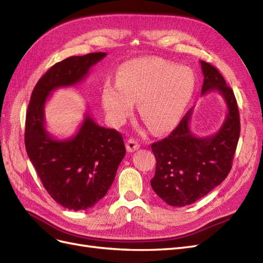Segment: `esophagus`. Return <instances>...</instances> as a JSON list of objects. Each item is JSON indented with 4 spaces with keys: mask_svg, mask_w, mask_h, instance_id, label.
<instances>
[{
    "mask_svg": "<svg viewBox=\"0 0 263 263\" xmlns=\"http://www.w3.org/2000/svg\"><path fill=\"white\" fill-rule=\"evenodd\" d=\"M139 147H140L139 142L134 138H129L126 142V149H127V151H128V153H134L135 150L139 149Z\"/></svg>",
    "mask_w": 263,
    "mask_h": 263,
    "instance_id": "34e87169",
    "label": "esophagus"
}]
</instances>
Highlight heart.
Returning <instances> with one entry per match:
<instances>
[{
    "label": "heart",
    "mask_w": 263,
    "mask_h": 263,
    "mask_svg": "<svg viewBox=\"0 0 263 263\" xmlns=\"http://www.w3.org/2000/svg\"><path fill=\"white\" fill-rule=\"evenodd\" d=\"M192 69L160 58L126 62L118 80L107 79L102 101L113 124L124 123L139 100V114L155 133L176 126L184 115L195 92Z\"/></svg>",
    "instance_id": "b5f03b06"
}]
</instances>
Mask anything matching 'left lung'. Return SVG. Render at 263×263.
<instances>
[{"label": "left lung", "mask_w": 263, "mask_h": 263, "mask_svg": "<svg viewBox=\"0 0 263 263\" xmlns=\"http://www.w3.org/2000/svg\"><path fill=\"white\" fill-rule=\"evenodd\" d=\"M201 66L204 76L202 95L219 92L228 110L216 134L196 137L190 129L193 114L191 108L168 137L151 145L157 160L151 187L171 206L192 204L226 179L240 135L239 112L233 90L211 63L201 61Z\"/></svg>", "instance_id": "8db88e82"}]
</instances>
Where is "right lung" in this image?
Wrapping results in <instances>:
<instances>
[{
	"instance_id": "right-lung-1",
	"label": "right lung",
	"mask_w": 263,
	"mask_h": 263,
	"mask_svg": "<svg viewBox=\"0 0 263 263\" xmlns=\"http://www.w3.org/2000/svg\"><path fill=\"white\" fill-rule=\"evenodd\" d=\"M105 55L93 52L55 63L39 79L27 108V155L47 192L68 210L85 211L105 196L126 149L121 134L98 125L89 113L73 137L53 138L46 129L45 105L52 91L81 83Z\"/></svg>"
}]
</instances>
